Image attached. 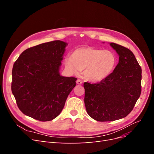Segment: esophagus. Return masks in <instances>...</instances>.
<instances>
[{"instance_id":"34e87169","label":"esophagus","mask_w":154,"mask_h":154,"mask_svg":"<svg viewBox=\"0 0 154 154\" xmlns=\"http://www.w3.org/2000/svg\"><path fill=\"white\" fill-rule=\"evenodd\" d=\"M82 80H77V81H76V83L78 85H82Z\"/></svg>"}]
</instances>
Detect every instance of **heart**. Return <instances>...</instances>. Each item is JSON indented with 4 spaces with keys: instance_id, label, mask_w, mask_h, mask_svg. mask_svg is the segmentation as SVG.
<instances>
[{
    "instance_id": "obj_1",
    "label": "heart",
    "mask_w": 154,
    "mask_h": 154,
    "mask_svg": "<svg viewBox=\"0 0 154 154\" xmlns=\"http://www.w3.org/2000/svg\"><path fill=\"white\" fill-rule=\"evenodd\" d=\"M117 63V57L112 51L87 46L76 49L72 57L64 59L69 72L76 74L84 69L85 77L93 82L102 81L110 75Z\"/></svg>"
}]
</instances>
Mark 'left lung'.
Here are the masks:
<instances>
[{
  "label": "left lung",
  "instance_id": "left-lung-1",
  "mask_svg": "<svg viewBox=\"0 0 154 154\" xmlns=\"http://www.w3.org/2000/svg\"><path fill=\"white\" fill-rule=\"evenodd\" d=\"M119 56L110 75L100 83L85 82L84 102L91 117L98 122H112L131 112L141 92V68L131 51L109 43Z\"/></svg>",
  "mask_w": 154,
  "mask_h": 154
}]
</instances>
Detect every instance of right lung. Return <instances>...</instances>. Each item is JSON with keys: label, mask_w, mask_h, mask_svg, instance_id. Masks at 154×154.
<instances>
[{"label": "right lung", "mask_w": 154, "mask_h": 154, "mask_svg": "<svg viewBox=\"0 0 154 154\" xmlns=\"http://www.w3.org/2000/svg\"><path fill=\"white\" fill-rule=\"evenodd\" d=\"M67 45L60 40L39 44L25 50L14 63L11 91L23 114L48 122L62 112L77 80L60 74Z\"/></svg>", "instance_id": "add662e5"}]
</instances>
